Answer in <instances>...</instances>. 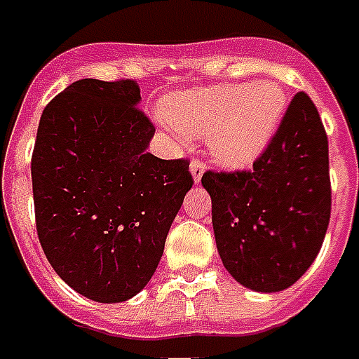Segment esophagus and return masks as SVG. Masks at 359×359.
<instances>
[{
	"mask_svg": "<svg viewBox=\"0 0 359 359\" xmlns=\"http://www.w3.org/2000/svg\"><path fill=\"white\" fill-rule=\"evenodd\" d=\"M204 172H206V164L202 163V161H193V163H191V176H193V182H201L202 176H204Z\"/></svg>",
	"mask_w": 359,
	"mask_h": 359,
	"instance_id": "1",
	"label": "esophagus"
}]
</instances>
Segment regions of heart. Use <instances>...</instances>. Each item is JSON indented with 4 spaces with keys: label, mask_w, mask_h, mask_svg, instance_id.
<instances>
[{
    "label": "heart",
    "mask_w": 359,
    "mask_h": 359,
    "mask_svg": "<svg viewBox=\"0 0 359 359\" xmlns=\"http://www.w3.org/2000/svg\"><path fill=\"white\" fill-rule=\"evenodd\" d=\"M163 113L182 136L208 138L215 163L246 170L276 136L285 115V93L272 81L201 87L170 94Z\"/></svg>",
    "instance_id": "obj_1"
}]
</instances>
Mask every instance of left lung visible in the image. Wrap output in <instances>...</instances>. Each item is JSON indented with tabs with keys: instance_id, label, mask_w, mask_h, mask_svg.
Segmentation results:
<instances>
[{
	"instance_id": "obj_1",
	"label": "left lung",
	"mask_w": 359,
	"mask_h": 359,
	"mask_svg": "<svg viewBox=\"0 0 359 359\" xmlns=\"http://www.w3.org/2000/svg\"><path fill=\"white\" fill-rule=\"evenodd\" d=\"M223 266L252 292L290 287L314 263L330 225V147L316 106L297 93L250 172H206Z\"/></svg>"
}]
</instances>
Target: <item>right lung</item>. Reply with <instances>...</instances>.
I'll use <instances>...</instances> for the list:
<instances>
[{
	"label": "right lung",
	"mask_w": 359,
	"mask_h": 359,
	"mask_svg": "<svg viewBox=\"0 0 359 359\" xmlns=\"http://www.w3.org/2000/svg\"><path fill=\"white\" fill-rule=\"evenodd\" d=\"M136 81L79 79L45 109L32 155L37 236L56 274L96 303L144 290L193 187L189 163L147 153Z\"/></svg>",
	"instance_id": "1"
}]
</instances>
